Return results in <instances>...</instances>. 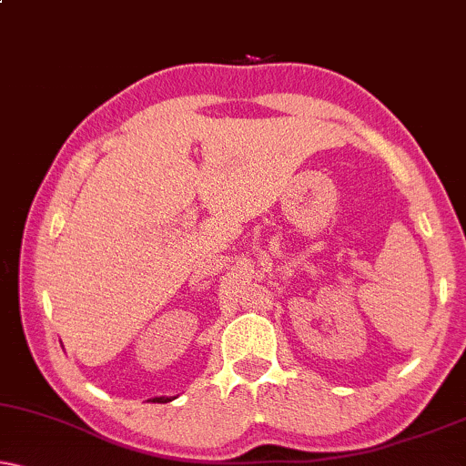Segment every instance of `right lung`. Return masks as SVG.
I'll return each mask as SVG.
<instances>
[{
	"instance_id": "obj_1",
	"label": "right lung",
	"mask_w": 466,
	"mask_h": 466,
	"mask_svg": "<svg viewBox=\"0 0 466 466\" xmlns=\"http://www.w3.org/2000/svg\"><path fill=\"white\" fill-rule=\"evenodd\" d=\"M172 399H168V396H159V399H153V402H170Z\"/></svg>"
}]
</instances>
